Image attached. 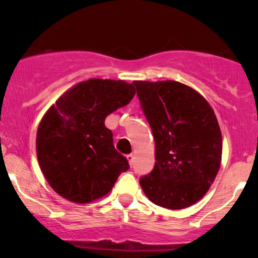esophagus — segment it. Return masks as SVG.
<instances>
[{"label":"esophagus","instance_id":"esophagus-1","mask_svg":"<svg viewBox=\"0 0 258 258\" xmlns=\"http://www.w3.org/2000/svg\"><path fill=\"white\" fill-rule=\"evenodd\" d=\"M127 160H128V162H130V165H134V162H135V155L134 153H130V155H127Z\"/></svg>","mask_w":258,"mask_h":258}]
</instances>
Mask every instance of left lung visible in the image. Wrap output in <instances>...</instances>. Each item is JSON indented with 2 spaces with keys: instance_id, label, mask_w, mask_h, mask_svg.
<instances>
[{
  "instance_id": "obj_1",
  "label": "left lung",
  "mask_w": 258,
  "mask_h": 258,
  "mask_svg": "<svg viewBox=\"0 0 258 258\" xmlns=\"http://www.w3.org/2000/svg\"><path fill=\"white\" fill-rule=\"evenodd\" d=\"M155 137V167L140 178L153 204L181 210L209 191L220 170L222 136L215 112L191 87L176 81H135Z\"/></svg>"
}]
</instances>
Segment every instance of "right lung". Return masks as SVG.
I'll return each mask as SVG.
<instances>
[{"label":"right lung","mask_w":258,"mask_h":258,"mask_svg":"<svg viewBox=\"0 0 258 258\" xmlns=\"http://www.w3.org/2000/svg\"><path fill=\"white\" fill-rule=\"evenodd\" d=\"M123 81L91 79L57 100L43 116L36 148L43 175L64 199L86 204L111 191L128 161L114 148L105 118L135 96Z\"/></svg>","instance_id":"add662e5"}]
</instances>
